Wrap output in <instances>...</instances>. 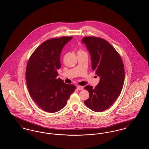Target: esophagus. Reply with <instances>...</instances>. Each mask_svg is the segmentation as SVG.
I'll return each instance as SVG.
<instances>
[{
	"label": "esophagus",
	"mask_w": 149,
	"mask_h": 149,
	"mask_svg": "<svg viewBox=\"0 0 149 149\" xmlns=\"http://www.w3.org/2000/svg\"><path fill=\"white\" fill-rule=\"evenodd\" d=\"M77 89H78V90L81 91V90L83 89V87L82 86H77Z\"/></svg>",
	"instance_id": "obj_1"
}]
</instances>
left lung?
<instances>
[{"mask_svg": "<svg viewBox=\"0 0 149 149\" xmlns=\"http://www.w3.org/2000/svg\"><path fill=\"white\" fill-rule=\"evenodd\" d=\"M81 41L91 54L93 70L100 77L94 88L90 85L84 88L89 93L84 103L93 111L101 112L111 106L120 95L125 80L124 65L120 54L104 39L85 37Z\"/></svg>", "mask_w": 149, "mask_h": 149, "instance_id": "8db88e82", "label": "left lung"}]
</instances>
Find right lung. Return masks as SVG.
<instances>
[{"label":"right lung","mask_w":149,"mask_h":149,"mask_svg":"<svg viewBox=\"0 0 149 149\" xmlns=\"http://www.w3.org/2000/svg\"><path fill=\"white\" fill-rule=\"evenodd\" d=\"M72 37L49 39L40 45L29 58L26 80L29 93L43 111L55 113L66 106L76 89L57 78L61 68L60 54L64 46Z\"/></svg>","instance_id":"add662e5"}]
</instances>
